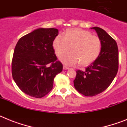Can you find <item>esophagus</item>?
<instances>
[{
	"label": "esophagus",
	"instance_id": "34e87169",
	"mask_svg": "<svg viewBox=\"0 0 127 127\" xmlns=\"http://www.w3.org/2000/svg\"><path fill=\"white\" fill-rule=\"evenodd\" d=\"M63 69H64V70H67V69H69V67H67V66H66V65H64V67H63Z\"/></svg>",
	"mask_w": 127,
	"mask_h": 127
}]
</instances>
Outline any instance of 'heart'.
Returning <instances> with one entry per match:
<instances>
[{"instance_id":"b5f03b06","label":"heart","mask_w":127,"mask_h":127,"mask_svg":"<svg viewBox=\"0 0 127 127\" xmlns=\"http://www.w3.org/2000/svg\"><path fill=\"white\" fill-rule=\"evenodd\" d=\"M53 46L58 57H61L71 50V52L62 57L65 64L73 65L79 62L87 65L94 62L101 52L102 43L98 36L89 31L79 29L67 30L64 36L58 35L55 38Z\"/></svg>"}]
</instances>
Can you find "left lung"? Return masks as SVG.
<instances>
[{"label": "left lung", "mask_w": 127, "mask_h": 127, "mask_svg": "<svg viewBox=\"0 0 127 127\" xmlns=\"http://www.w3.org/2000/svg\"><path fill=\"white\" fill-rule=\"evenodd\" d=\"M91 29L97 32L101 39V52L85 71H76L74 80L76 90L86 97H93L105 90L118 70V48L115 40L101 28L95 27Z\"/></svg>", "instance_id": "8db88e82"}]
</instances>
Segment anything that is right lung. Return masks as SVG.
Masks as SVG:
<instances>
[{"label":"right lung","mask_w":127,"mask_h":127,"mask_svg":"<svg viewBox=\"0 0 127 127\" xmlns=\"http://www.w3.org/2000/svg\"><path fill=\"white\" fill-rule=\"evenodd\" d=\"M58 30L38 29L19 39L12 60V76L21 90L42 98L52 90L54 78L63 65L57 60L53 46Z\"/></svg>","instance_id":"obj_1"}]
</instances>
